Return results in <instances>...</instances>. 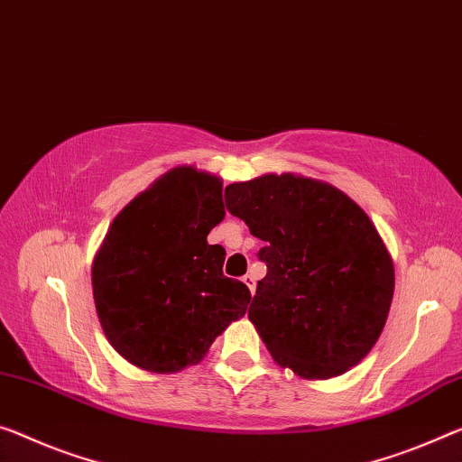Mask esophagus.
Wrapping results in <instances>:
<instances>
[{"label":"esophagus","instance_id":"esophagus-1","mask_svg":"<svg viewBox=\"0 0 462 462\" xmlns=\"http://www.w3.org/2000/svg\"><path fill=\"white\" fill-rule=\"evenodd\" d=\"M241 281H244V285H245L247 289H250V293L254 295V291H255V279H254V274L247 273Z\"/></svg>","mask_w":462,"mask_h":462}]
</instances>
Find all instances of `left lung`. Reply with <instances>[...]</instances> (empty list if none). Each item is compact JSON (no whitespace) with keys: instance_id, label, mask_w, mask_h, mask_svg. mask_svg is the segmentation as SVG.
Segmentation results:
<instances>
[{"instance_id":"8db88e82","label":"left lung","mask_w":462,"mask_h":462,"mask_svg":"<svg viewBox=\"0 0 462 462\" xmlns=\"http://www.w3.org/2000/svg\"><path fill=\"white\" fill-rule=\"evenodd\" d=\"M268 273L247 318L281 367L305 380L349 372L384 330L394 295L393 258L372 218L345 191L295 173L225 188Z\"/></svg>"}]
</instances>
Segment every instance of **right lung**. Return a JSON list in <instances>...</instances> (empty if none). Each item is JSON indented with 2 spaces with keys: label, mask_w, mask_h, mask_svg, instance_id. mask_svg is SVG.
<instances>
[{
  "label": "right lung",
  "mask_w": 462,
  "mask_h": 462,
  "mask_svg": "<svg viewBox=\"0 0 462 462\" xmlns=\"http://www.w3.org/2000/svg\"><path fill=\"white\" fill-rule=\"evenodd\" d=\"M225 218L223 180L191 165L169 169L113 218L92 260V297L105 337L152 374L196 365L252 295L223 274L210 245Z\"/></svg>",
  "instance_id": "1"
}]
</instances>
